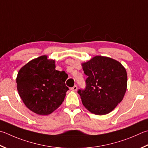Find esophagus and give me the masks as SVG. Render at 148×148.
Returning a JSON list of instances; mask_svg holds the SVG:
<instances>
[{"label":"esophagus","mask_w":148,"mask_h":148,"mask_svg":"<svg viewBox=\"0 0 148 148\" xmlns=\"http://www.w3.org/2000/svg\"><path fill=\"white\" fill-rule=\"evenodd\" d=\"M71 89L72 90H73V91H76L77 89V85H74L73 87L71 88Z\"/></svg>","instance_id":"obj_1"}]
</instances>
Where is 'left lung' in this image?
Listing matches in <instances>:
<instances>
[{"label":"left lung","mask_w":148,"mask_h":148,"mask_svg":"<svg viewBox=\"0 0 148 148\" xmlns=\"http://www.w3.org/2000/svg\"><path fill=\"white\" fill-rule=\"evenodd\" d=\"M85 75V88H80L83 106L98 115L108 114L122 100L127 88V72L119 61L96 56L82 64Z\"/></svg>","instance_id":"1"}]
</instances>
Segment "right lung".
Returning a JSON list of instances; mask_svg holds the SVG:
<instances>
[{"label":"right lung","mask_w":148,"mask_h":148,"mask_svg":"<svg viewBox=\"0 0 148 148\" xmlns=\"http://www.w3.org/2000/svg\"><path fill=\"white\" fill-rule=\"evenodd\" d=\"M55 68V61L42 56L29 61L18 72L16 80L18 95L35 113H52L63 103L69 89L65 85L68 75Z\"/></svg>","instance_id":"add662e5"}]
</instances>
